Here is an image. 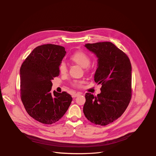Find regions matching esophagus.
I'll return each instance as SVG.
<instances>
[{
    "label": "esophagus",
    "mask_w": 156,
    "mask_h": 156,
    "mask_svg": "<svg viewBox=\"0 0 156 156\" xmlns=\"http://www.w3.org/2000/svg\"><path fill=\"white\" fill-rule=\"evenodd\" d=\"M81 94H82L81 93L77 92V93H73V94L71 95V96H72V97H73V98H75V97H78V96H79V95H81Z\"/></svg>",
    "instance_id": "esophagus-1"
}]
</instances>
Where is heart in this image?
<instances>
[{"label": "heart", "instance_id": "b5f03b06", "mask_svg": "<svg viewBox=\"0 0 156 156\" xmlns=\"http://www.w3.org/2000/svg\"><path fill=\"white\" fill-rule=\"evenodd\" d=\"M70 59L76 65L84 68H87L89 66L91 61L90 57L83 51L75 52V53H74L70 56ZM59 71L60 73L62 75L66 74V73L67 72V67L65 63H62L60 65L59 67ZM83 83V82L81 81H76L74 83V85L76 87H81Z\"/></svg>", "mask_w": 156, "mask_h": 156}]
</instances>
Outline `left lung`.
<instances>
[{
  "instance_id": "1",
  "label": "left lung",
  "mask_w": 156,
  "mask_h": 156,
  "mask_svg": "<svg viewBox=\"0 0 156 156\" xmlns=\"http://www.w3.org/2000/svg\"><path fill=\"white\" fill-rule=\"evenodd\" d=\"M98 58L94 80L101 84L97 97L87 93L83 113L91 122L107 126L119 118L131 99L132 66L128 56L110 42L86 44Z\"/></svg>"
}]
</instances>
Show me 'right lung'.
I'll use <instances>...</instances> for the list:
<instances>
[{
  "mask_svg": "<svg viewBox=\"0 0 156 156\" xmlns=\"http://www.w3.org/2000/svg\"><path fill=\"white\" fill-rule=\"evenodd\" d=\"M63 46L47 44L34 48L20 69V95L26 110L37 121L52 124L68 109L72 97L66 91L53 93L51 80L59 76V67L66 55Z\"/></svg>",
  "mask_w": 156,
  "mask_h": 156,
  "instance_id": "add662e5",
  "label": "right lung"
}]
</instances>
